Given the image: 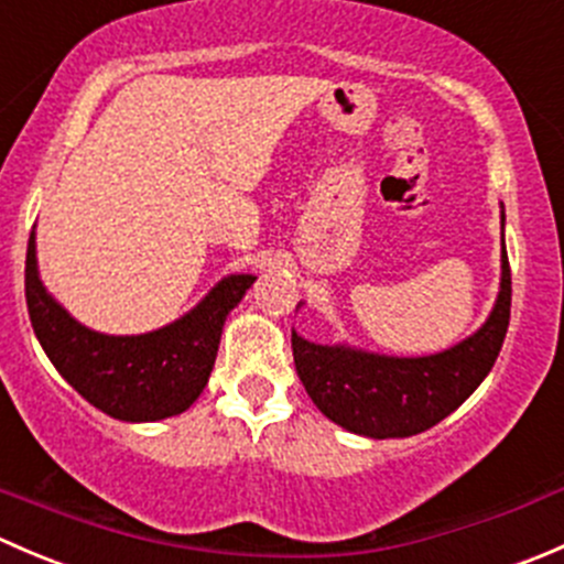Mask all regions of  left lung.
<instances>
[{
    "label": "left lung",
    "mask_w": 564,
    "mask_h": 564,
    "mask_svg": "<svg viewBox=\"0 0 564 564\" xmlns=\"http://www.w3.org/2000/svg\"><path fill=\"white\" fill-rule=\"evenodd\" d=\"M505 226V213H502ZM510 264L502 237V281L491 316L451 349L429 357H388L351 346L311 344L292 329L300 382L318 412L351 434L401 440L431 429L480 388L510 324Z\"/></svg>",
    "instance_id": "obj_1"
}]
</instances>
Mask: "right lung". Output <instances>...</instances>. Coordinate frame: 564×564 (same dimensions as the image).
Here are the masks:
<instances>
[{"mask_svg": "<svg viewBox=\"0 0 564 564\" xmlns=\"http://www.w3.org/2000/svg\"><path fill=\"white\" fill-rule=\"evenodd\" d=\"M253 275H229L182 318L144 335H104L84 327L48 292L37 272L35 231L26 246V308L35 335L78 395L124 423L185 412L207 388L229 311Z\"/></svg>", "mask_w": 564, "mask_h": 564, "instance_id": "add662e5", "label": "right lung"}]
</instances>
